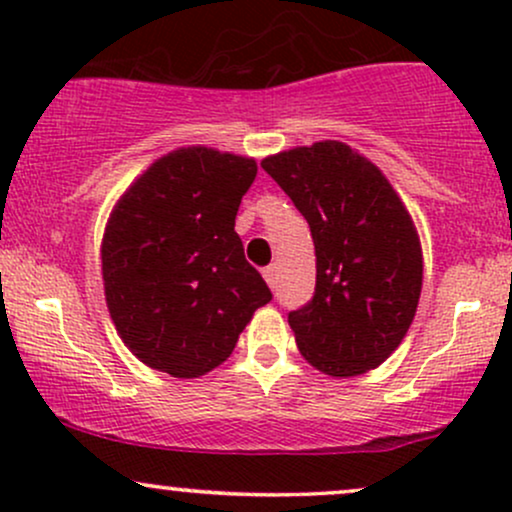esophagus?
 <instances>
[{"mask_svg": "<svg viewBox=\"0 0 512 512\" xmlns=\"http://www.w3.org/2000/svg\"><path fill=\"white\" fill-rule=\"evenodd\" d=\"M276 272H279V269H276V264H269V267H264V269H262L264 281H267L269 286H274V284H276V276H279Z\"/></svg>", "mask_w": 512, "mask_h": 512, "instance_id": "34e87169", "label": "esophagus"}]
</instances>
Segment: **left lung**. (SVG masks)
Wrapping results in <instances>:
<instances>
[{
	"mask_svg": "<svg viewBox=\"0 0 512 512\" xmlns=\"http://www.w3.org/2000/svg\"><path fill=\"white\" fill-rule=\"evenodd\" d=\"M315 243V296L289 313L310 366L332 378L378 368L402 344L424 281L419 233L383 170L342 142L267 156Z\"/></svg>",
	"mask_w": 512,
	"mask_h": 512,
	"instance_id": "8db88e82",
	"label": "left lung"
}]
</instances>
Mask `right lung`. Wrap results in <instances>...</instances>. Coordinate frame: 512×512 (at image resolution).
<instances>
[{"mask_svg": "<svg viewBox=\"0 0 512 512\" xmlns=\"http://www.w3.org/2000/svg\"><path fill=\"white\" fill-rule=\"evenodd\" d=\"M255 158L185 146L117 199L101 243L103 289L120 339L173 378L221 366L272 291L236 233Z\"/></svg>", "mask_w": 512, "mask_h": 512, "instance_id": "add662e5", "label": "right lung"}]
</instances>
